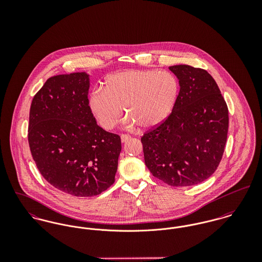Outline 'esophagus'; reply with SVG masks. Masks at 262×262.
Segmentation results:
<instances>
[{"label":"esophagus","mask_w":262,"mask_h":262,"mask_svg":"<svg viewBox=\"0 0 262 262\" xmlns=\"http://www.w3.org/2000/svg\"><path fill=\"white\" fill-rule=\"evenodd\" d=\"M130 136L129 135H127V134H122L121 135V141L124 143V142H127L128 140H130Z\"/></svg>","instance_id":"1"}]
</instances>
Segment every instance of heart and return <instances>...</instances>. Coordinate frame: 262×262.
<instances>
[{
    "label": "heart",
    "mask_w": 262,
    "mask_h": 262,
    "mask_svg": "<svg viewBox=\"0 0 262 262\" xmlns=\"http://www.w3.org/2000/svg\"><path fill=\"white\" fill-rule=\"evenodd\" d=\"M179 93V80L169 72L129 70L109 75L104 90L94 89L89 96V107L106 130L122 120L123 108L131 126L151 130L169 116Z\"/></svg>",
    "instance_id": "heart-1"
}]
</instances>
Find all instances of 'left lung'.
Instances as JSON below:
<instances>
[{
  "instance_id": "1",
  "label": "left lung",
  "mask_w": 262,
  "mask_h": 262,
  "mask_svg": "<svg viewBox=\"0 0 262 262\" xmlns=\"http://www.w3.org/2000/svg\"><path fill=\"white\" fill-rule=\"evenodd\" d=\"M169 70L179 78V97L166 120L141 137L144 161L168 186H194L209 179L222 159L228 107L207 71L186 64Z\"/></svg>"
}]
</instances>
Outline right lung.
Wrapping results in <instances>:
<instances>
[{
    "label": "right lung",
    "instance_id": "1",
    "mask_svg": "<svg viewBox=\"0 0 262 262\" xmlns=\"http://www.w3.org/2000/svg\"><path fill=\"white\" fill-rule=\"evenodd\" d=\"M85 73L49 77L34 96L28 142L42 177L75 196H93L115 182L119 135L98 126L89 107Z\"/></svg>",
    "mask_w": 262,
    "mask_h": 262
}]
</instances>
